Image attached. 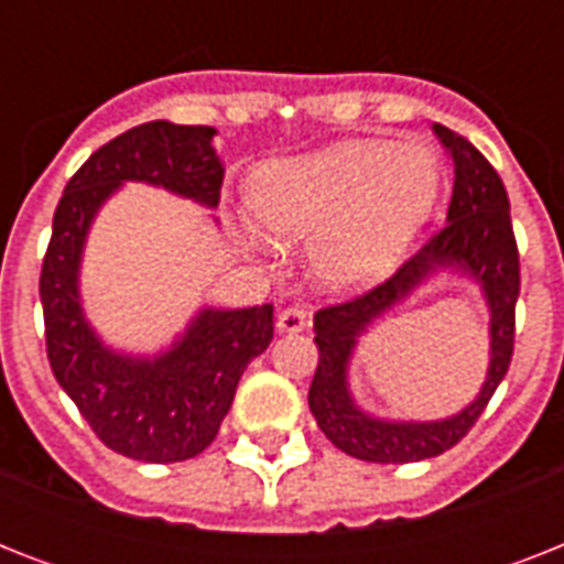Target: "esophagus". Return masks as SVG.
Masks as SVG:
<instances>
[{
    "mask_svg": "<svg viewBox=\"0 0 564 564\" xmlns=\"http://www.w3.org/2000/svg\"><path fill=\"white\" fill-rule=\"evenodd\" d=\"M304 327H307V310L299 307V304L281 310V316H278V330L281 334H299Z\"/></svg>",
    "mask_w": 564,
    "mask_h": 564,
    "instance_id": "esophagus-1",
    "label": "esophagus"
}]
</instances>
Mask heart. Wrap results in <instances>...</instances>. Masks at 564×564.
<instances>
[{"instance_id": "obj_1", "label": "heart", "mask_w": 564, "mask_h": 564, "mask_svg": "<svg viewBox=\"0 0 564 564\" xmlns=\"http://www.w3.org/2000/svg\"><path fill=\"white\" fill-rule=\"evenodd\" d=\"M442 166L427 145L354 140L290 161L263 163L248 181V213L272 242L310 246L325 290L383 281L427 225Z\"/></svg>"}]
</instances>
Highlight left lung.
<instances>
[{
	"label": "left lung",
	"instance_id": "8db88e82",
	"mask_svg": "<svg viewBox=\"0 0 564 564\" xmlns=\"http://www.w3.org/2000/svg\"><path fill=\"white\" fill-rule=\"evenodd\" d=\"M454 158V195L447 221L406 263L357 299L339 301L316 313L318 366L310 383V410L318 427L339 451L362 463H419L451 451L480 419L486 403L507 377L516 351V301L521 265L503 181L465 137L445 126L433 128ZM438 268H456L481 283L492 313V362L478 401L442 422H380L366 416L347 392V360L356 336L377 315L405 297Z\"/></svg>",
	"mask_w": 564,
	"mask_h": 564
}]
</instances>
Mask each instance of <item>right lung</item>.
I'll use <instances>...</instances> for the list:
<instances>
[{"label": "right lung", "instance_id": "1", "mask_svg": "<svg viewBox=\"0 0 564 564\" xmlns=\"http://www.w3.org/2000/svg\"><path fill=\"white\" fill-rule=\"evenodd\" d=\"M210 126L154 119L113 137L75 172L52 219L40 301L48 366L93 433L140 463L193 459L219 433L246 366L274 336L272 304L202 310L170 351L140 360L105 348L78 299V265L90 221L126 181H145L216 207L225 170Z\"/></svg>", "mask_w": 564, "mask_h": 564}]
</instances>
